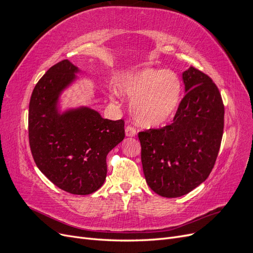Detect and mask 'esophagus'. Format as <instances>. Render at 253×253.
<instances>
[{"label": "esophagus", "mask_w": 253, "mask_h": 253, "mask_svg": "<svg viewBox=\"0 0 253 253\" xmlns=\"http://www.w3.org/2000/svg\"><path fill=\"white\" fill-rule=\"evenodd\" d=\"M136 134H137V131H136V128L134 126H127L126 127V135L127 137H134V136H136Z\"/></svg>", "instance_id": "obj_1"}]
</instances>
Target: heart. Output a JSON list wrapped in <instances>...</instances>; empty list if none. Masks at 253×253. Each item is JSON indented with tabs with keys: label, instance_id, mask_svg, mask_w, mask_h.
Masks as SVG:
<instances>
[{
	"label": "heart",
	"instance_id": "b5f03b06",
	"mask_svg": "<svg viewBox=\"0 0 253 253\" xmlns=\"http://www.w3.org/2000/svg\"><path fill=\"white\" fill-rule=\"evenodd\" d=\"M120 88L133 97L131 110L135 120L143 126H157L170 120L181 98V81L172 71L145 67L127 74Z\"/></svg>",
	"mask_w": 253,
	"mask_h": 253
}]
</instances>
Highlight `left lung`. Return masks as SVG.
<instances>
[{
    "mask_svg": "<svg viewBox=\"0 0 253 253\" xmlns=\"http://www.w3.org/2000/svg\"><path fill=\"white\" fill-rule=\"evenodd\" d=\"M186 95L173 122L138 133L149 187L164 197H179L208 178L224 132L225 106L216 84L191 66L182 74Z\"/></svg>",
    "mask_w": 253,
    "mask_h": 253,
    "instance_id": "8db88e82",
    "label": "left lung"
}]
</instances>
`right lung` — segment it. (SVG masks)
<instances>
[{
  "label": "right lung",
  "instance_id": "right-lung-1",
  "mask_svg": "<svg viewBox=\"0 0 253 253\" xmlns=\"http://www.w3.org/2000/svg\"><path fill=\"white\" fill-rule=\"evenodd\" d=\"M78 68L68 60L52 65L38 81L29 101L28 139L39 170L53 185L76 195L100 188L106 155L125 138V120H109L87 108L60 115V91Z\"/></svg>",
  "mask_w": 253,
  "mask_h": 253
}]
</instances>
